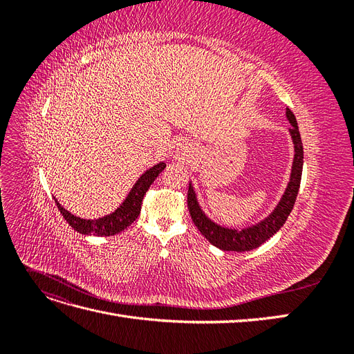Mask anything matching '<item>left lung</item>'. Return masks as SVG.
<instances>
[{"instance_id":"obj_1","label":"left lung","mask_w":354,"mask_h":354,"mask_svg":"<svg viewBox=\"0 0 354 354\" xmlns=\"http://www.w3.org/2000/svg\"><path fill=\"white\" fill-rule=\"evenodd\" d=\"M286 118L288 121L291 122L289 133H291L294 147H295L292 173H291V180H289V185L285 190V195L282 196L281 202L277 203V207L269 217L264 218L259 224H255V226L246 227L242 230L221 227L218 224L211 221L205 214L202 212L199 203L196 201L194 187H192V185H189L187 207H189L190 217L194 220L198 230L214 246H217V248L223 251H236V252L251 251V250L259 248L261 243H264L267 239H270L273 234L283 226L288 216L291 214L297 195H298L299 183H301L304 152H303L301 136H299V131H298L297 120L289 108H286Z\"/></svg>"}]
</instances>
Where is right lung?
Here are the masks:
<instances>
[{
  "label": "right lung",
  "mask_w": 354,
  "mask_h": 354,
  "mask_svg": "<svg viewBox=\"0 0 354 354\" xmlns=\"http://www.w3.org/2000/svg\"><path fill=\"white\" fill-rule=\"evenodd\" d=\"M165 167V162H160L152 168H149L146 173L137 180V183L133 186L127 199L122 202V205L112 214H109V216L102 217L99 220H85L73 216V214L63 208L57 201L56 205L62 212V216L69 223V226L78 233L95 234V236H113V234L125 230L138 217L147 189L151 187L155 178L159 176L160 171H164Z\"/></svg>",
  "instance_id": "1"
}]
</instances>
